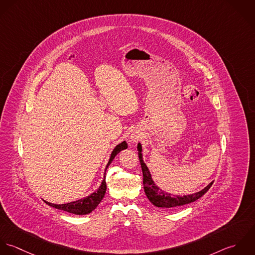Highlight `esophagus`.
Masks as SVG:
<instances>
[{
    "mask_svg": "<svg viewBox=\"0 0 255 255\" xmlns=\"http://www.w3.org/2000/svg\"><path fill=\"white\" fill-rule=\"evenodd\" d=\"M130 139H131L133 142H137V141L139 140V136H137V135H132Z\"/></svg>",
    "mask_w": 255,
    "mask_h": 255,
    "instance_id": "1",
    "label": "esophagus"
}]
</instances>
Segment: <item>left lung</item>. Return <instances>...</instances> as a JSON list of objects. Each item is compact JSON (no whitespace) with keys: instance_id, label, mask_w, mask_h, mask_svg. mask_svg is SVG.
Listing matches in <instances>:
<instances>
[{"instance_id":"1","label":"left lung","mask_w":255,"mask_h":255,"mask_svg":"<svg viewBox=\"0 0 255 255\" xmlns=\"http://www.w3.org/2000/svg\"><path fill=\"white\" fill-rule=\"evenodd\" d=\"M139 151V159L143 171V184H144V190L149 198V200L152 203L160 208H175L179 206H183L186 204L192 203L196 200H198L200 197H202L204 194L210 189L213 182H211L209 185H207L201 191L191 194V195H184V196H178V195H172L166 192H163L161 189H159L155 184L153 183L151 173L146 165V163L143 160L142 157V146L138 144L137 147Z\"/></svg>"}]
</instances>
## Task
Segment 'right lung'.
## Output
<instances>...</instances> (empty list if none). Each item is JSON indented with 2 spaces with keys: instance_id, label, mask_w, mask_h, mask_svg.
Listing matches in <instances>:
<instances>
[{
  "instance_id": "add662e5",
  "label": "right lung",
  "mask_w": 255,
  "mask_h": 255,
  "mask_svg": "<svg viewBox=\"0 0 255 255\" xmlns=\"http://www.w3.org/2000/svg\"><path fill=\"white\" fill-rule=\"evenodd\" d=\"M127 147L128 146H127V143L125 141L120 143L119 145H117L115 147V149L111 153L109 161L106 165V168L112 162L115 155L119 153L120 151L127 149ZM105 192H106V182H105V176H104V178L102 180V185L100 186V188L95 193L88 196L87 198H84V199H81V200H78V201H75V202H71V203L60 204V205L49 203L47 201H44V202L47 205L51 206L53 208L63 210V211H66V212H69V213H72V214H75V215H87V214H90L92 211H94L98 207V205L102 202V198L104 197Z\"/></svg>"
}]
</instances>
